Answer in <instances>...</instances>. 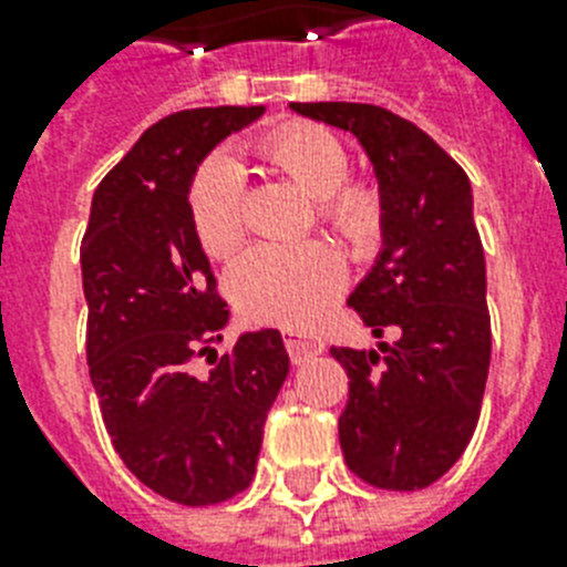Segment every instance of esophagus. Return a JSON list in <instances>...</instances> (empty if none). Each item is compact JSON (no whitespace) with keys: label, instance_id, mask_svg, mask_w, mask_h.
<instances>
[{"label":"esophagus","instance_id":"obj_1","mask_svg":"<svg viewBox=\"0 0 567 567\" xmlns=\"http://www.w3.org/2000/svg\"><path fill=\"white\" fill-rule=\"evenodd\" d=\"M285 347H288L291 362H306L311 355L323 353V341L318 336H306L297 329H285Z\"/></svg>","mask_w":567,"mask_h":567}]
</instances>
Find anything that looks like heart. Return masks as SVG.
Masks as SVG:
<instances>
[{
    "mask_svg": "<svg viewBox=\"0 0 567 567\" xmlns=\"http://www.w3.org/2000/svg\"><path fill=\"white\" fill-rule=\"evenodd\" d=\"M276 171L318 199L320 217L347 238H368L377 229L379 196L371 185H347L350 153L336 132L315 123H291L258 144ZM244 176L235 158L212 155L196 171L188 194L190 223L212 256H229L247 231ZM347 267L336 249L309 244H261L231 270V293L240 311L261 323L302 329L327 315L344 291Z\"/></svg>",
    "mask_w": 567,
    "mask_h": 567,
    "instance_id": "1",
    "label": "heart"
}]
</instances>
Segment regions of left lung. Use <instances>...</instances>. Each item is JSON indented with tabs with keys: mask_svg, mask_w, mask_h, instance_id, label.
<instances>
[{
	"mask_svg": "<svg viewBox=\"0 0 567 567\" xmlns=\"http://www.w3.org/2000/svg\"><path fill=\"white\" fill-rule=\"evenodd\" d=\"M359 137L382 205V252L347 306L396 341L332 347L350 377L338 439L347 467L388 492H417L465 453L492 362L485 256L465 171L423 128L364 102H291Z\"/></svg>",
	"mask_w": 567,
	"mask_h": 567,
	"instance_id": "left-lung-1",
	"label": "left lung"
}]
</instances>
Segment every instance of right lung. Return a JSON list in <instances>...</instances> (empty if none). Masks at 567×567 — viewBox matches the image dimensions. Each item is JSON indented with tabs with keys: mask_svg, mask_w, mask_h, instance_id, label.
I'll return each instance as SVG.
<instances>
[{
	"mask_svg": "<svg viewBox=\"0 0 567 567\" xmlns=\"http://www.w3.org/2000/svg\"><path fill=\"white\" fill-rule=\"evenodd\" d=\"M265 105L158 120L100 182L82 238L87 368L111 444L132 474L182 506H212L256 476L261 432L285 377L279 329L217 355L229 309L190 223L194 173ZM208 354L213 371L193 373Z\"/></svg>",
	"mask_w": 567,
	"mask_h": 567,
	"instance_id": "add662e5",
	"label": "right lung"
}]
</instances>
